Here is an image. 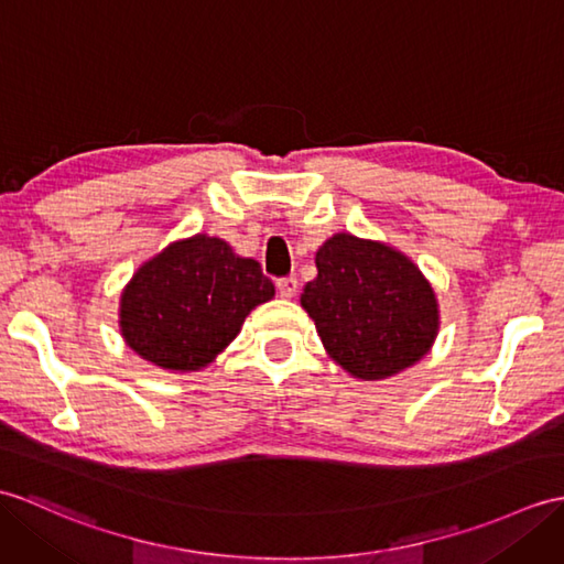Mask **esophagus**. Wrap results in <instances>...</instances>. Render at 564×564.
<instances>
[{
	"label": "esophagus",
	"instance_id": "1",
	"mask_svg": "<svg viewBox=\"0 0 564 564\" xmlns=\"http://www.w3.org/2000/svg\"><path fill=\"white\" fill-rule=\"evenodd\" d=\"M281 297H293L297 293V279L295 276H285V279H279L276 283Z\"/></svg>",
	"mask_w": 564,
	"mask_h": 564
}]
</instances>
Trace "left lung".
Segmentation results:
<instances>
[{"mask_svg": "<svg viewBox=\"0 0 564 564\" xmlns=\"http://www.w3.org/2000/svg\"><path fill=\"white\" fill-rule=\"evenodd\" d=\"M317 279L300 295L322 344L356 379L377 382L425 358L440 305L411 257L379 240L336 232L317 254Z\"/></svg>", "mask_w": 564, "mask_h": 564, "instance_id": "8db88e82", "label": "left lung"}]
</instances>
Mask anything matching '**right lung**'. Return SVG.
I'll return each instance as SVG.
<instances>
[{"instance_id":"1","label":"right lung","mask_w":564,"mask_h":564,"mask_svg":"<svg viewBox=\"0 0 564 564\" xmlns=\"http://www.w3.org/2000/svg\"><path fill=\"white\" fill-rule=\"evenodd\" d=\"M276 288L259 261L196 232L143 261L120 295V334L139 358L170 372H196L226 350Z\"/></svg>"}]
</instances>
